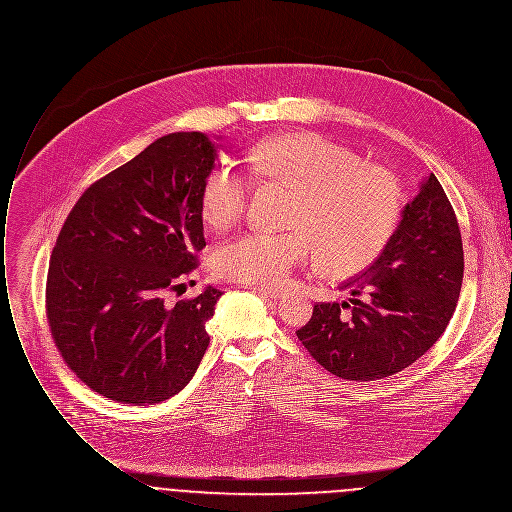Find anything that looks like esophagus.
Here are the masks:
<instances>
[{
  "label": "esophagus",
  "mask_w": 512,
  "mask_h": 512,
  "mask_svg": "<svg viewBox=\"0 0 512 512\" xmlns=\"http://www.w3.org/2000/svg\"><path fill=\"white\" fill-rule=\"evenodd\" d=\"M250 290H254L256 294L266 296V298H280V296L286 294L284 288H270V286H252Z\"/></svg>",
  "instance_id": "34e87169"
}]
</instances>
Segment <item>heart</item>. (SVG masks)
Returning a JSON list of instances; mask_svg holds the SVG:
<instances>
[{
    "label": "heart",
    "mask_w": 512,
    "mask_h": 512,
    "mask_svg": "<svg viewBox=\"0 0 512 512\" xmlns=\"http://www.w3.org/2000/svg\"><path fill=\"white\" fill-rule=\"evenodd\" d=\"M252 169L296 190L290 230H252L220 244L214 272L244 284H280L318 246L320 266L336 278L371 266L391 240L401 216V190L383 169L316 133H286L250 153ZM248 180L230 163L206 172L200 212L216 232L236 224L246 208Z\"/></svg>",
    "instance_id": "1"
}]
</instances>
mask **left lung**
<instances>
[{
  "mask_svg": "<svg viewBox=\"0 0 512 512\" xmlns=\"http://www.w3.org/2000/svg\"><path fill=\"white\" fill-rule=\"evenodd\" d=\"M455 210L431 172L401 210L379 258L341 290L349 302L316 304L298 340L347 381L389 377L417 361L453 318L463 284Z\"/></svg>",
  "mask_w": 512,
  "mask_h": 512,
  "instance_id": "obj_1",
  "label": "left lung"
}]
</instances>
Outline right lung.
Listing matches in <instances>:
<instances>
[{
    "label": "right lung",
    "mask_w": 512,
    "mask_h": 512,
    "mask_svg": "<svg viewBox=\"0 0 512 512\" xmlns=\"http://www.w3.org/2000/svg\"><path fill=\"white\" fill-rule=\"evenodd\" d=\"M216 147L171 133L93 182L69 212L47 272L45 308L67 367L119 403L176 395L206 347L220 290L165 302L206 246L200 188Z\"/></svg>",
    "instance_id": "obj_1"
}]
</instances>
